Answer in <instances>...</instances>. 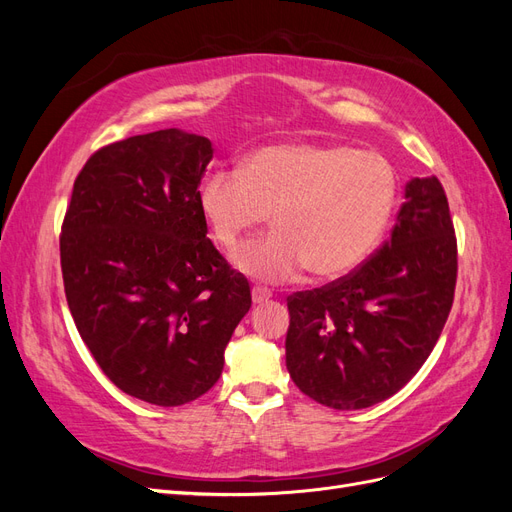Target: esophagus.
Instances as JSON below:
<instances>
[{
  "instance_id": "34e87169",
  "label": "esophagus",
  "mask_w": 512,
  "mask_h": 512,
  "mask_svg": "<svg viewBox=\"0 0 512 512\" xmlns=\"http://www.w3.org/2000/svg\"><path fill=\"white\" fill-rule=\"evenodd\" d=\"M269 299H271V292L262 290V288H254V290H252V301H254L256 305H260V303H267Z\"/></svg>"
}]
</instances>
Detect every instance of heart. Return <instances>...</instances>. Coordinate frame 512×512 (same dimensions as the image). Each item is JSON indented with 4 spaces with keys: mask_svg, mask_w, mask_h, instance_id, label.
I'll use <instances>...</instances> for the list:
<instances>
[{
    "mask_svg": "<svg viewBox=\"0 0 512 512\" xmlns=\"http://www.w3.org/2000/svg\"><path fill=\"white\" fill-rule=\"evenodd\" d=\"M395 198V170L380 153L322 143L262 147L243 168H218L200 185V211L224 250L271 213L275 232L232 256L241 273L265 284L305 269L320 280L352 273L376 250Z\"/></svg>",
    "mask_w": 512,
    "mask_h": 512,
    "instance_id": "heart-1",
    "label": "heart"
}]
</instances>
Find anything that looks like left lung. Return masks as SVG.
Returning a JSON list of instances; mask_svg holds the SVG:
<instances>
[{
	"label": "left lung",
	"instance_id": "8db88e82",
	"mask_svg": "<svg viewBox=\"0 0 512 512\" xmlns=\"http://www.w3.org/2000/svg\"><path fill=\"white\" fill-rule=\"evenodd\" d=\"M391 239L333 284L288 297L286 367L322 406L361 410L427 361L457 282V241L436 177H412Z\"/></svg>",
	"mask_w": 512,
	"mask_h": 512
}]
</instances>
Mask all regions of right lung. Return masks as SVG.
Returning <instances> with one entry per match:
<instances>
[{"label": "right lung", "mask_w": 512, "mask_h": 512, "mask_svg": "<svg viewBox=\"0 0 512 512\" xmlns=\"http://www.w3.org/2000/svg\"><path fill=\"white\" fill-rule=\"evenodd\" d=\"M209 138L179 128L102 147L74 181L59 254L85 346L153 406L205 395L252 294L207 239L198 185Z\"/></svg>", "instance_id": "obj_1"}]
</instances>
